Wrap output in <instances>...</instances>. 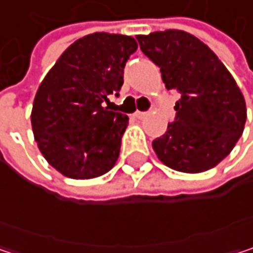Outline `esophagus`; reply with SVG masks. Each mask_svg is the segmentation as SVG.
Returning a JSON list of instances; mask_svg holds the SVG:
<instances>
[{"label":"esophagus","mask_w":253,"mask_h":253,"mask_svg":"<svg viewBox=\"0 0 253 253\" xmlns=\"http://www.w3.org/2000/svg\"><path fill=\"white\" fill-rule=\"evenodd\" d=\"M136 119H139V120H142V119H145L146 116H148V113H142V111H136L134 114H133Z\"/></svg>","instance_id":"esophagus-1"}]
</instances>
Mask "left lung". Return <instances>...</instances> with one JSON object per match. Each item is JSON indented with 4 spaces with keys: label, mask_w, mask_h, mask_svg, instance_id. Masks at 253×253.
Masks as SVG:
<instances>
[{
    "label": "left lung",
    "mask_w": 253,
    "mask_h": 253,
    "mask_svg": "<svg viewBox=\"0 0 253 253\" xmlns=\"http://www.w3.org/2000/svg\"><path fill=\"white\" fill-rule=\"evenodd\" d=\"M142 52L176 89V119L152 142L158 158L183 173H202L223 161L243 133L245 98L218 57L196 36L164 30L136 36Z\"/></svg>",
    "instance_id": "obj_1"
}]
</instances>
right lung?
Wrapping results in <instances>:
<instances>
[{"label":"right lung","instance_id":"1","mask_svg":"<svg viewBox=\"0 0 253 253\" xmlns=\"http://www.w3.org/2000/svg\"><path fill=\"white\" fill-rule=\"evenodd\" d=\"M131 36L96 32L72 43L39 84L32 128L39 151L63 176L93 178L110 171L120 154L128 117L102 107L119 95Z\"/></svg>","mask_w":253,"mask_h":253}]
</instances>
